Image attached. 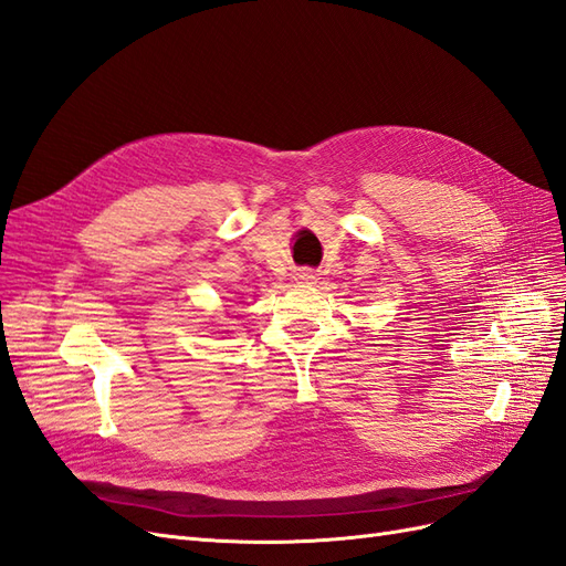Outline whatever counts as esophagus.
<instances>
[{"label": "esophagus", "mask_w": 566, "mask_h": 566, "mask_svg": "<svg viewBox=\"0 0 566 566\" xmlns=\"http://www.w3.org/2000/svg\"><path fill=\"white\" fill-rule=\"evenodd\" d=\"M295 281H300V283H314L316 281V273L312 269H297Z\"/></svg>", "instance_id": "obj_1"}]
</instances>
